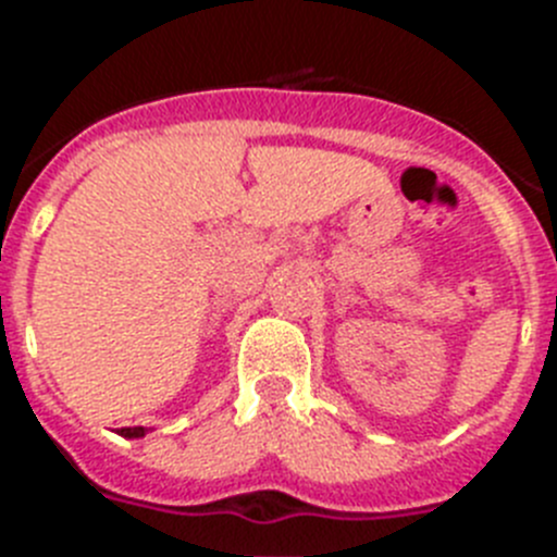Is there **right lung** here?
I'll return each mask as SVG.
<instances>
[{
    "instance_id": "right-lung-1",
    "label": "right lung",
    "mask_w": 557,
    "mask_h": 557,
    "mask_svg": "<svg viewBox=\"0 0 557 557\" xmlns=\"http://www.w3.org/2000/svg\"><path fill=\"white\" fill-rule=\"evenodd\" d=\"M116 435H122V437H145L147 430H145V426H122V430H116Z\"/></svg>"
}]
</instances>
